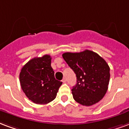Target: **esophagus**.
<instances>
[{"label":"esophagus","instance_id":"34e87169","mask_svg":"<svg viewBox=\"0 0 129 129\" xmlns=\"http://www.w3.org/2000/svg\"><path fill=\"white\" fill-rule=\"evenodd\" d=\"M62 82H63V83H66V79H62Z\"/></svg>","mask_w":129,"mask_h":129}]
</instances>
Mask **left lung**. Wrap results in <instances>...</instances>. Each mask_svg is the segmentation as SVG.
Wrapping results in <instances>:
<instances>
[{"label": "left lung", "mask_w": 129, "mask_h": 129, "mask_svg": "<svg viewBox=\"0 0 129 129\" xmlns=\"http://www.w3.org/2000/svg\"><path fill=\"white\" fill-rule=\"evenodd\" d=\"M62 57L77 76V84L72 89L73 98L82 105L99 103L108 89L110 68L97 53L85 50L65 52Z\"/></svg>", "instance_id": "obj_1"}]
</instances>
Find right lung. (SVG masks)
I'll return each instance as SVG.
<instances>
[{"instance_id": "1", "label": "right lung", "mask_w": 129, "mask_h": 129, "mask_svg": "<svg viewBox=\"0 0 129 129\" xmlns=\"http://www.w3.org/2000/svg\"><path fill=\"white\" fill-rule=\"evenodd\" d=\"M20 82L26 97L39 105L53 101L62 84L55 79L51 57L48 55L28 61L21 70Z\"/></svg>"}]
</instances>
